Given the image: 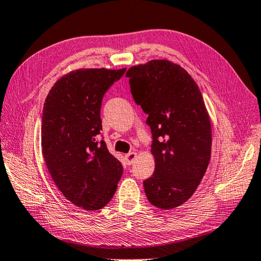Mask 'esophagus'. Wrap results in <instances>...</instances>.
<instances>
[{
    "instance_id": "1",
    "label": "esophagus",
    "mask_w": 261,
    "mask_h": 261,
    "mask_svg": "<svg viewBox=\"0 0 261 261\" xmlns=\"http://www.w3.org/2000/svg\"><path fill=\"white\" fill-rule=\"evenodd\" d=\"M136 157H137L136 152H129V154H126V155L124 156L126 164H127V165H132V164H134Z\"/></svg>"
}]
</instances>
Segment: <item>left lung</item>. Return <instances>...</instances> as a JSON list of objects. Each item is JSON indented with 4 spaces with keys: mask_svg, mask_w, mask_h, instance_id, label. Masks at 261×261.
I'll return each mask as SVG.
<instances>
[{
    "mask_svg": "<svg viewBox=\"0 0 261 261\" xmlns=\"http://www.w3.org/2000/svg\"><path fill=\"white\" fill-rule=\"evenodd\" d=\"M137 105L148 114L155 172L144 181L152 206L172 209L196 191L211 160L212 127L202 95L180 65L154 60L125 74Z\"/></svg>",
    "mask_w": 261,
    "mask_h": 261,
    "instance_id": "left-lung-1",
    "label": "left lung"
}]
</instances>
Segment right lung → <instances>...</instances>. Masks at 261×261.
I'll list each match as a JSON object with an SVG mask.
<instances>
[{
    "label": "right lung",
    "instance_id": "1",
    "mask_svg": "<svg viewBox=\"0 0 261 261\" xmlns=\"http://www.w3.org/2000/svg\"><path fill=\"white\" fill-rule=\"evenodd\" d=\"M125 69H80L56 81L42 117L43 156L56 187L73 205L98 211L111 201L123 173L98 141L101 100Z\"/></svg>",
    "mask_w": 261,
    "mask_h": 261
}]
</instances>
